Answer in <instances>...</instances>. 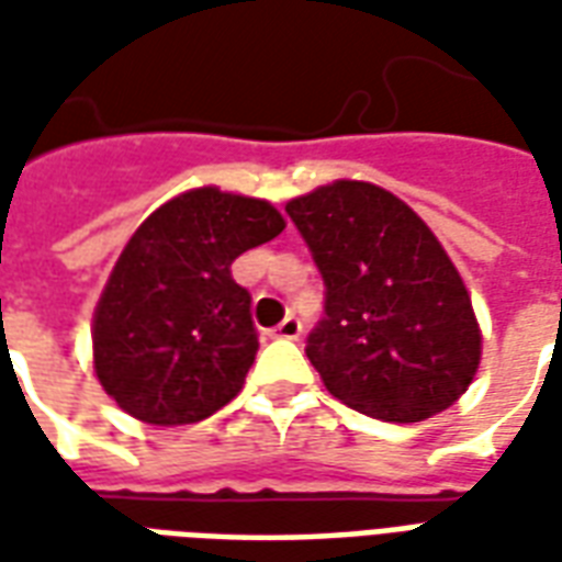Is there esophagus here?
Returning a JSON list of instances; mask_svg holds the SVG:
<instances>
[{
    "instance_id": "esophagus-1",
    "label": "esophagus",
    "mask_w": 562,
    "mask_h": 562,
    "mask_svg": "<svg viewBox=\"0 0 562 562\" xmlns=\"http://www.w3.org/2000/svg\"><path fill=\"white\" fill-rule=\"evenodd\" d=\"M301 328H304V325H301V318L285 316L280 325L273 328V337H282V340H297V337H301Z\"/></svg>"
}]
</instances>
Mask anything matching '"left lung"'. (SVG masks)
<instances>
[{"instance_id":"obj_1","label":"left lung","mask_w":562,"mask_h":562,"mask_svg":"<svg viewBox=\"0 0 562 562\" xmlns=\"http://www.w3.org/2000/svg\"><path fill=\"white\" fill-rule=\"evenodd\" d=\"M325 280L306 358L325 389L382 422H424L470 389L482 330L436 234L382 186L337 180L285 204Z\"/></svg>"}]
</instances>
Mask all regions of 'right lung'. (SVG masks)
I'll return each instance as SVG.
<instances>
[{
  "label": "right lung",
  "mask_w": 562,
  "mask_h": 562,
  "mask_svg": "<svg viewBox=\"0 0 562 562\" xmlns=\"http://www.w3.org/2000/svg\"><path fill=\"white\" fill-rule=\"evenodd\" d=\"M285 228L261 198L189 189L132 234L92 316V364L132 418L195 424L244 389L256 361L252 297L232 261Z\"/></svg>",
  "instance_id": "obj_1"
}]
</instances>
